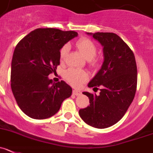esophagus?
I'll list each match as a JSON object with an SVG mask.
<instances>
[{
    "mask_svg": "<svg viewBox=\"0 0 153 153\" xmlns=\"http://www.w3.org/2000/svg\"><path fill=\"white\" fill-rule=\"evenodd\" d=\"M72 94H73L74 95H75V96H78V95H80V94H81V91H78V90H73V91H72Z\"/></svg>",
    "mask_w": 153,
    "mask_h": 153,
    "instance_id": "esophagus-1",
    "label": "esophagus"
}]
</instances>
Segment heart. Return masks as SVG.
<instances>
[{
  "instance_id": "b5f03b06",
  "label": "heart",
  "mask_w": 153,
  "mask_h": 153,
  "mask_svg": "<svg viewBox=\"0 0 153 153\" xmlns=\"http://www.w3.org/2000/svg\"><path fill=\"white\" fill-rule=\"evenodd\" d=\"M76 46L83 54L84 56L88 60H91L95 56L97 53V46L91 40L88 38H81L76 42ZM68 51V45H64L59 51V57L61 60H63ZM66 79L69 83L75 86H78L83 82L86 81L88 78V75L85 71L75 68H70L65 74Z\"/></svg>"
}]
</instances>
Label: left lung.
I'll use <instances>...</instances> for the list:
<instances>
[{"label":"left lung","mask_w":153,"mask_h":153,"mask_svg":"<svg viewBox=\"0 0 153 153\" xmlns=\"http://www.w3.org/2000/svg\"><path fill=\"white\" fill-rule=\"evenodd\" d=\"M87 34L99 41L103 49V62L100 69L88 83L98 89L99 95L83 92L90 105L79 110V115L88 125L106 128L122 119L134 98L137 70L134 54L128 44L115 33Z\"/></svg>","instance_id":"8db88e82"}]
</instances>
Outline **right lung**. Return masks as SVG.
Here are the masks:
<instances>
[{
    "mask_svg": "<svg viewBox=\"0 0 153 153\" xmlns=\"http://www.w3.org/2000/svg\"><path fill=\"white\" fill-rule=\"evenodd\" d=\"M76 31L37 28L16 47L11 62L10 85L21 110L35 119H45L59 110L72 89L65 81L54 83L48 75L59 65V51Z\"/></svg>",
    "mask_w": 153,
    "mask_h": 153,
    "instance_id": "1",
    "label": "right lung"
}]
</instances>
